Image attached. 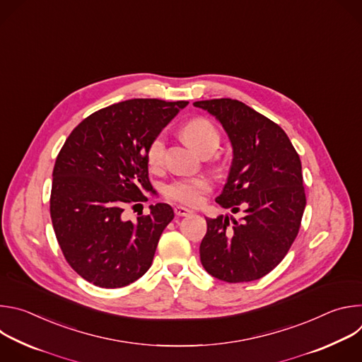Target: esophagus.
Wrapping results in <instances>:
<instances>
[{
    "instance_id": "obj_1",
    "label": "esophagus",
    "mask_w": 362,
    "mask_h": 362,
    "mask_svg": "<svg viewBox=\"0 0 362 362\" xmlns=\"http://www.w3.org/2000/svg\"><path fill=\"white\" fill-rule=\"evenodd\" d=\"M175 214H176V216H192L193 215V212L190 209L183 208V206H176Z\"/></svg>"
}]
</instances>
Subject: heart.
<instances>
[{"mask_svg":"<svg viewBox=\"0 0 362 362\" xmlns=\"http://www.w3.org/2000/svg\"><path fill=\"white\" fill-rule=\"evenodd\" d=\"M185 140L197 148L199 151L211 143L219 141V133L216 127L203 117L190 120L183 127ZM165 158V136L158 134L151 139L146 148V159L151 168L162 165ZM212 189V180L206 176H194V177H182L166 186L165 194L176 202L185 204H199L202 202L203 193Z\"/></svg>","mask_w":362,"mask_h":362,"instance_id":"heart-1","label":"heart"}]
</instances>
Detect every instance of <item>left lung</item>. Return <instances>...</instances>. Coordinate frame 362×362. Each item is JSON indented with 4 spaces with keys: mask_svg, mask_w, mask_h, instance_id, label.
Wrapping results in <instances>:
<instances>
[{
    "mask_svg": "<svg viewBox=\"0 0 362 362\" xmlns=\"http://www.w3.org/2000/svg\"><path fill=\"white\" fill-rule=\"evenodd\" d=\"M193 106L216 117L233 148L216 203L233 214L243 209L239 222L206 218L200 262L229 284L259 279L284 259L299 232L306 204L299 156L276 123L239 100H202Z\"/></svg>",
    "mask_w": 362,
    "mask_h": 362,
    "instance_id": "8db88e82",
    "label": "left lung"
}]
</instances>
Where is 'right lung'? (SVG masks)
<instances>
[{"instance_id":"1","label":"right lung","mask_w":362,"mask_h":362,"mask_svg":"<svg viewBox=\"0 0 362 362\" xmlns=\"http://www.w3.org/2000/svg\"><path fill=\"white\" fill-rule=\"evenodd\" d=\"M189 101L133 98L84 119L67 137L54 170L51 222L70 267L100 288H122L151 267L165 228L166 203L150 204L137 222L122 218L153 186L146 148Z\"/></svg>"}]
</instances>
